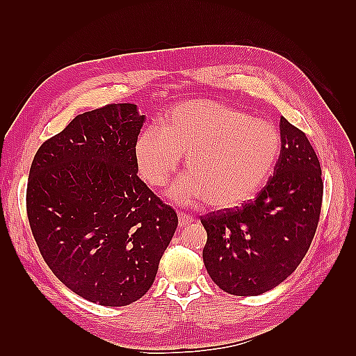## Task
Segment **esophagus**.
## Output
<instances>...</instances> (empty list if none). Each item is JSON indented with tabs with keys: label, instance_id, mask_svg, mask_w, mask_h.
<instances>
[{
	"label": "esophagus",
	"instance_id": "34e87169",
	"mask_svg": "<svg viewBox=\"0 0 356 356\" xmlns=\"http://www.w3.org/2000/svg\"><path fill=\"white\" fill-rule=\"evenodd\" d=\"M194 222V217L185 213H179V228H185L186 225H190Z\"/></svg>",
	"mask_w": 356,
	"mask_h": 356
}]
</instances>
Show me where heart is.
<instances>
[{
    "instance_id": "obj_1",
    "label": "heart",
    "mask_w": 356,
    "mask_h": 356,
    "mask_svg": "<svg viewBox=\"0 0 356 356\" xmlns=\"http://www.w3.org/2000/svg\"><path fill=\"white\" fill-rule=\"evenodd\" d=\"M282 153L277 127L214 101H191L143 128L134 143L140 176L163 186L185 156L190 172L171 188L184 205L205 200L214 209L238 207L266 185Z\"/></svg>"
}]
</instances>
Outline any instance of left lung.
Wrapping results in <instances>:
<instances>
[{
	"mask_svg": "<svg viewBox=\"0 0 356 356\" xmlns=\"http://www.w3.org/2000/svg\"><path fill=\"white\" fill-rule=\"evenodd\" d=\"M282 153L274 176L241 208L200 218L203 263L222 291L260 295L289 277L311 248L323 205L321 166L300 128L280 119Z\"/></svg>",
	"mask_w": 356,
	"mask_h": 356,
	"instance_id": "obj_1",
	"label": "left lung"
}]
</instances>
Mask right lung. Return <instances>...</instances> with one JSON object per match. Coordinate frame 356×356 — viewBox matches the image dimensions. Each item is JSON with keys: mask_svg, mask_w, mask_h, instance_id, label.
Instances as JSON below:
<instances>
[{"mask_svg": "<svg viewBox=\"0 0 356 356\" xmlns=\"http://www.w3.org/2000/svg\"><path fill=\"white\" fill-rule=\"evenodd\" d=\"M134 104L82 113L38 148L26 208L44 261L74 293L127 306L153 284L177 214L138 176Z\"/></svg>", "mask_w": 356, "mask_h": 356, "instance_id": "1", "label": "right lung"}]
</instances>
